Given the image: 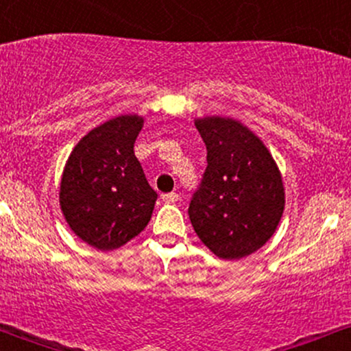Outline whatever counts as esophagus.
<instances>
[{
    "instance_id": "obj_1",
    "label": "esophagus",
    "mask_w": 351,
    "mask_h": 351,
    "mask_svg": "<svg viewBox=\"0 0 351 351\" xmlns=\"http://www.w3.org/2000/svg\"><path fill=\"white\" fill-rule=\"evenodd\" d=\"M162 199L165 203H175L180 199V195L178 193H167V195H162Z\"/></svg>"
}]
</instances>
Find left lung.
Segmentation results:
<instances>
[{"label": "left lung", "mask_w": 351, "mask_h": 351, "mask_svg": "<svg viewBox=\"0 0 351 351\" xmlns=\"http://www.w3.org/2000/svg\"><path fill=\"white\" fill-rule=\"evenodd\" d=\"M208 167L188 215L209 251L226 261L256 252L271 239L284 213L282 176L265 145L226 117L195 122Z\"/></svg>", "instance_id": "left-lung-1"}]
</instances>
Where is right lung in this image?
Masks as SVG:
<instances>
[{
    "mask_svg": "<svg viewBox=\"0 0 351 351\" xmlns=\"http://www.w3.org/2000/svg\"><path fill=\"white\" fill-rule=\"evenodd\" d=\"M142 127L138 115L110 119L80 138L64 168L62 215L75 236L100 251L140 234L158 198L134 152Z\"/></svg>",
    "mask_w": 351,
    "mask_h": 351,
    "instance_id": "right-lung-1",
    "label": "right lung"
}]
</instances>
